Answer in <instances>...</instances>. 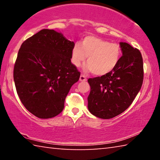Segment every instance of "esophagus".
Segmentation results:
<instances>
[{
  "mask_svg": "<svg viewBox=\"0 0 160 160\" xmlns=\"http://www.w3.org/2000/svg\"><path fill=\"white\" fill-rule=\"evenodd\" d=\"M86 80H87V78H85V75H81L80 76V81H81V82H83V81H86Z\"/></svg>",
  "mask_w": 160,
  "mask_h": 160,
  "instance_id": "obj_1",
  "label": "esophagus"
}]
</instances>
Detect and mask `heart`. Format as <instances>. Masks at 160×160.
<instances>
[{
	"mask_svg": "<svg viewBox=\"0 0 160 160\" xmlns=\"http://www.w3.org/2000/svg\"><path fill=\"white\" fill-rule=\"evenodd\" d=\"M121 53L122 51L118 44L90 35L84 38L81 43L77 42L74 45L71 62L75 67H79L88 56V63L84 70L102 76L115 68L120 61Z\"/></svg>",
	"mask_w": 160,
	"mask_h": 160,
	"instance_id": "1",
	"label": "heart"
}]
</instances>
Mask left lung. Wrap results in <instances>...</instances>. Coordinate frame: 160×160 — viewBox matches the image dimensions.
Returning a JSON list of instances; mask_svg holds the SVG:
<instances>
[{
    "label": "left lung",
    "mask_w": 160,
    "mask_h": 160,
    "mask_svg": "<svg viewBox=\"0 0 160 160\" xmlns=\"http://www.w3.org/2000/svg\"><path fill=\"white\" fill-rule=\"evenodd\" d=\"M123 56L112 72L89 78L90 93L88 109L97 117L109 119L130 107L141 88L143 61L140 51L126 42H120Z\"/></svg>",
    "instance_id": "obj_1"
}]
</instances>
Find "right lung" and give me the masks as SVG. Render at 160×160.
<instances>
[{"mask_svg": "<svg viewBox=\"0 0 160 160\" xmlns=\"http://www.w3.org/2000/svg\"><path fill=\"white\" fill-rule=\"evenodd\" d=\"M74 42L53 29H44L22 44L13 78L21 102L39 118L59 114L80 72L71 63Z\"/></svg>", "mask_w": 160, "mask_h": 160, "instance_id": "1", "label": "right lung"}]
</instances>
